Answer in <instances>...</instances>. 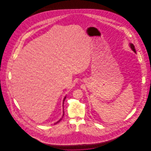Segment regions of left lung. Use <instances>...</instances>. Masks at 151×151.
<instances>
[{
    "label": "left lung",
    "mask_w": 151,
    "mask_h": 151,
    "mask_svg": "<svg viewBox=\"0 0 151 151\" xmlns=\"http://www.w3.org/2000/svg\"><path fill=\"white\" fill-rule=\"evenodd\" d=\"M129 46H130V47L131 48L132 50L134 52H135V53H136V51H135V49L134 45H133V44H132V43H129Z\"/></svg>",
    "instance_id": "obj_1"
}]
</instances>
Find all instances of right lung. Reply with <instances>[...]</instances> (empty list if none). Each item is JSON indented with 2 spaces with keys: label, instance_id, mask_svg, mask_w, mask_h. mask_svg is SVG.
I'll return each mask as SVG.
<instances>
[{
  "label": "right lung",
  "instance_id": "right-lung-1",
  "mask_svg": "<svg viewBox=\"0 0 151 151\" xmlns=\"http://www.w3.org/2000/svg\"><path fill=\"white\" fill-rule=\"evenodd\" d=\"M66 96H65V98H64V100H63V107H64V103L65 100V99H66ZM63 109H64V108H63ZM64 116V111H63V116H62V118H61V119H59V120H58L57 122H55V123L54 124H57V123H58V122H60L61 121L62 118H63V116Z\"/></svg>",
  "mask_w": 151,
  "mask_h": 151
}]
</instances>
